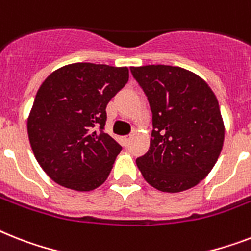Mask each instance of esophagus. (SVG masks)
Instances as JSON below:
<instances>
[{"label": "esophagus", "instance_id": "esophagus-1", "mask_svg": "<svg viewBox=\"0 0 251 251\" xmlns=\"http://www.w3.org/2000/svg\"><path fill=\"white\" fill-rule=\"evenodd\" d=\"M132 136L131 135H126V136H122V143H124V146H129L130 140H131Z\"/></svg>", "mask_w": 251, "mask_h": 251}]
</instances>
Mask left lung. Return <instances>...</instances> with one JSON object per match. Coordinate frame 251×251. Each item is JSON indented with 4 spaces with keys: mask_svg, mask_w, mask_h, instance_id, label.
<instances>
[{
    "mask_svg": "<svg viewBox=\"0 0 251 251\" xmlns=\"http://www.w3.org/2000/svg\"><path fill=\"white\" fill-rule=\"evenodd\" d=\"M150 101V150L136 158L147 183L158 191L182 192L199 184L214 168L223 142L219 103L201 77L180 67L130 68Z\"/></svg>",
    "mask_w": 251,
    "mask_h": 251,
    "instance_id": "left-lung-1",
    "label": "left lung"
}]
</instances>
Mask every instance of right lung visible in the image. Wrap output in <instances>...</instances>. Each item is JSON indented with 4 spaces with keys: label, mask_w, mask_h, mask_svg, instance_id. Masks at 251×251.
Returning <instances> with one entry per match:
<instances>
[{
    "label": "right lung",
    "mask_w": 251,
    "mask_h": 251,
    "mask_svg": "<svg viewBox=\"0 0 251 251\" xmlns=\"http://www.w3.org/2000/svg\"><path fill=\"white\" fill-rule=\"evenodd\" d=\"M127 81L126 67L73 63L42 82L26 129L34 157L55 183L93 191L107 180L122 147L103 131L105 108Z\"/></svg>",
    "instance_id": "add662e5"
}]
</instances>
